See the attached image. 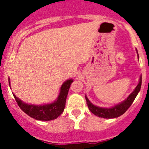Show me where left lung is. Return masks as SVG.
Segmentation results:
<instances>
[{"label": "left lung", "mask_w": 149, "mask_h": 149, "mask_svg": "<svg viewBox=\"0 0 149 149\" xmlns=\"http://www.w3.org/2000/svg\"><path fill=\"white\" fill-rule=\"evenodd\" d=\"M142 85V77L139 78V82L136 87L135 88L134 91L131 93L130 95L128 96V98L124 101L122 103L116 105V106L112 107V108H101V107H98L93 104L91 103L90 101H89L86 96H85L86 100V104L89 107V110L93 113L94 115L97 116L98 117H101V118H105V119H112V118H116L122 114L125 113L126 110L131 107L132 103L134 102V99L136 98V95H137L138 93L140 90Z\"/></svg>", "instance_id": "8db88e82"}]
</instances>
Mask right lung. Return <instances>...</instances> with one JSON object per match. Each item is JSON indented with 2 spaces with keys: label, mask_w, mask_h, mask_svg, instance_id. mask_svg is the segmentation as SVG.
I'll list each match as a JSON object with an SVG mask.
<instances>
[{
  "label": "right lung",
  "mask_w": 149,
  "mask_h": 149,
  "mask_svg": "<svg viewBox=\"0 0 149 149\" xmlns=\"http://www.w3.org/2000/svg\"><path fill=\"white\" fill-rule=\"evenodd\" d=\"M73 82L72 80H68L62 85L60 89V95L56 101L49 104L43 106H35L23 103L15 95H13L17 104L21 109L26 114L30 116L36 120L50 121L56 119L64 110L65 107V101L68 95V89L71 84ZM10 84V80H9Z\"/></svg>",
  "instance_id": "add662e5"
}]
</instances>
